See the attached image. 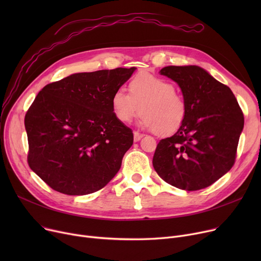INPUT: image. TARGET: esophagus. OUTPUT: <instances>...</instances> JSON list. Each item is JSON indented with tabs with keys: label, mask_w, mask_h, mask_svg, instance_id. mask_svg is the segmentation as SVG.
<instances>
[{
	"label": "esophagus",
	"mask_w": 261,
	"mask_h": 261,
	"mask_svg": "<svg viewBox=\"0 0 261 261\" xmlns=\"http://www.w3.org/2000/svg\"><path fill=\"white\" fill-rule=\"evenodd\" d=\"M133 135H134V142H139V141H141L142 140V138H143V134H141V133H139V132H133Z\"/></svg>",
	"instance_id": "obj_1"
}]
</instances>
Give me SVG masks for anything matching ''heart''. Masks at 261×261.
Returning a JSON list of instances; mask_svg holds the SVG:
<instances>
[{
    "label": "heart",
    "mask_w": 261,
    "mask_h": 261,
    "mask_svg": "<svg viewBox=\"0 0 261 261\" xmlns=\"http://www.w3.org/2000/svg\"><path fill=\"white\" fill-rule=\"evenodd\" d=\"M128 89L129 94L116 90L111 98L113 113L120 122H130L141 112L140 125L156 135L168 136L182 127L187 105L170 81L142 73L130 80Z\"/></svg>",
    "instance_id": "obj_1"
}]
</instances>
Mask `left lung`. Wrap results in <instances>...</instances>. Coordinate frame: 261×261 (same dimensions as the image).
<instances>
[{"mask_svg": "<svg viewBox=\"0 0 261 261\" xmlns=\"http://www.w3.org/2000/svg\"><path fill=\"white\" fill-rule=\"evenodd\" d=\"M187 105L182 127L161 140L152 164L168 184L188 191L211 186L230 170L244 117L231 90L198 65L163 67Z\"/></svg>", "mask_w": 261, "mask_h": 261, "instance_id": "left-lung-1", "label": "left lung"}]
</instances>
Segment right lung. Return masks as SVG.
Wrapping results in <instances>:
<instances>
[{
	"label": "right lung",
	"instance_id": "obj_1",
	"mask_svg": "<svg viewBox=\"0 0 261 261\" xmlns=\"http://www.w3.org/2000/svg\"><path fill=\"white\" fill-rule=\"evenodd\" d=\"M136 67L76 73L41 90L25 115L31 169L50 188L84 196L118 172L133 133L111 98Z\"/></svg>",
	"mask_w": 261,
	"mask_h": 261
}]
</instances>
